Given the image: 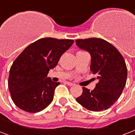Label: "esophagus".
<instances>
[{"mask_svg":"<svg viewBox=\"0 0 135 135\" xmlns=\"http://www.w3.org/2000/svg\"><path fill=\"white\" fill-rule=\"evenodd\" d=\"M65 83L66 85H68L69 86H73V85H74V83H71V82H69V81H66Z\"/></svg>","mask_w":135,"mask_h":135,"instance_id":"1","label":"esophagus"}]
</instances>
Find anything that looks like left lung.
<instances>
[{"label":"left lung","instance_id":"left-lung-1","mask_svg":"<svg viewBox=\"0 0 135 135\" xmlns=\"http://www.w3.org/2000/svg\"><path fill=\"white\" fill-rule=\"evenodd\" d=\"M76 43L79 48L90 53V71L97 74L99 80L94 90L83 87L82 94L76 101L90 111L109 109L126 86L128 71L123 57L115 47L103 39H78Z\"/></svg>","mask_w":135,"mask_h":135}]
</instances>
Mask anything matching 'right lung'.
Listing matches in <instances>:
<instances>
[{
    "label": "right lung",
    "instance_id": "1",
    "mask_svg": "<svg viewBox=\"0 0 135 135\" xmlns=\"http://www.w3.org/2000/svg\"><path fill=\"white\" fill-rule=\"evenodd\" d=\"M74 41L52 38H41L26 47L9 70L8 88L15 104L23 111L37 113L53 100L59 83L47 77L60 57Z\"/></svg>",
    "mask_w": 135,
    "mask_h": 135
}]
</instances>
